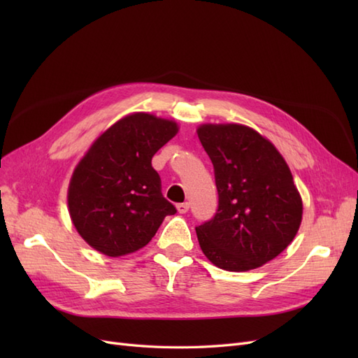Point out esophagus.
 Here are the masks:
<instances>
[{"instance_id":"obj_1","label":"esophagus","mask_w":358,"mask_h":358,"mask_svg":"<svg viewBox=\"0 0 358 358\" xmlns=\"http://www.w3.org/2000/svg\"><path fill=\"white\" fill-rule=\"evenodd\" d=\"M176 209L179 213H187L189 210V203L185 201V203H179L176 204Z\"/></svg>"}]
</instances>
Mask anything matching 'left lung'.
Returning a JSON list of instances; mask_svg holds the SVG:
<instances>
[{
	"label": "left lung",
	"mask_w": 358,
	"mask_h": 358,
	"mask_svg": "<svg viewBox=\"0 0 358 358\" xmlns=\"http://www.w3.org/2000/svg\"><path fill=\"white\" fill-rule=\"evenodd\" d=\"M218 189L213 218L196 227L204 255L220 268L246 272L278 257L292 242L303 204L276 148L237 124L197 129Z\"/></svg>",
	"instance_id": "obj_1"
}]
</instances>
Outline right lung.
<instances>
[{
    "mask_svg": "<svg viewBox=\"0 0 358 358\" xmlns=\"http://www.w3.org/2000/svg\"><path fill=\"white\" fill-rule=\"evenodd\" d=\"M178 125L148 113L125 116L95 140L76 167L69 209L76 230L94 249L119 257L138 251L176 208L161 192L152 157Z\"/></svg>",
    "mask_w": 358,
    "mask_h": 358,
    "instance_id": "obj_1",
    "label": "right lung"
}]
</instances>
